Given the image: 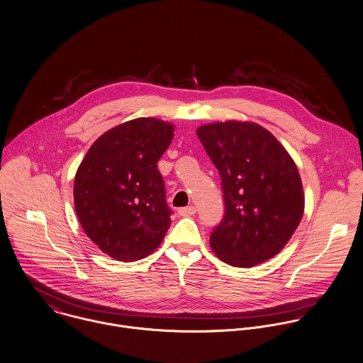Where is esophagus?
I'll return each instance as SVG.
<instances>
[{
    "instance_id": "esophagus-1",
    "label": "esophagus",
    "mask_w": 363,
    "mask_h": 363,
    "mask_svg": "<svg viewBox=\"0 0 363 363\" xmlns=\"http://www.w3.org/2000/svg\"><path fill=\"white\" fill-rule=\"evenodd\" d=\"M194 214H196V207L194 206L179 208V216H182V217H191Z\"/></svg>"
}]
</instances>
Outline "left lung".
Here are the masks:
<instances>
[{"mask_svg":"<svg viewBox=\"0 0 363 363\" xmlns=\"http://www.w3.org/2000/svg\"><path fill=\"white\" fill-rule=\"evenodd\" d=\"M221 177L224 217L210 243L217 256L252 267L291 238L304 213V194L296 163L281 143L252 122H216L197 129Z\"/></svg>","mask_w":363,"mask_h":363,"instance_id":"1","label":"left lung"}]
</instances>
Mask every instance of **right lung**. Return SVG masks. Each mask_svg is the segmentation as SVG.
<instances>
[{"instance_id": "obj_1", "label": "right lung", "mask_w": 363, "mask_h": 363, "mask_svg": "<svg viewBox=\"0 0 363 363\" xmlns=\"http://www.w3.org/2000/svg\"><path fill=\"white\" fill-rule=\"evenodd\" d=\"M173 125L136 118L103 133L74 177V208L104 253L133 262L152 253L170 227L157 160L173 139Z\"/></svg>"}]
</instances>
